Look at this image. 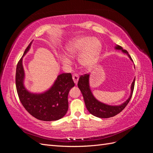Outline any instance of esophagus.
<instances>
[{"mask_svg":"<svg viewBox=\"0 0 153 153\" xmlns=\"http://www.w3.org/2000/svg\"><path fill=\"white\" fill-rule=\"evenodd\" d=\"M79 76L77 74H74L73 76V79L74 80V82L77 85L78 83V81H79Z\"/></svg>","mask_w":153,"mask_h":153,"instance_id":"obj_1","label":"esophagus"}]
</instances>
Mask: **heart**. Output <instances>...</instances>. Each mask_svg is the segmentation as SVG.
Here are the masks:
<instances>
[{"label":"heart","instance_id":"heart-1","mask_svg":"<svg viewBox=\"0 0 153 153\" xmlns=\"http://www.w3.org/2000/svg\"><path fill=\"white\" fill-rule=\"evenodd\" d=\"M101 49L100 43L94 37L80 36L74 37L68 43L67 53L71 57L79 58L81 66L90 70L97 63ZM61 61L65 65L71 63V59L66 55H62Z\"/></svg>","mask_w":153,"mask_h":153}]
</instances>
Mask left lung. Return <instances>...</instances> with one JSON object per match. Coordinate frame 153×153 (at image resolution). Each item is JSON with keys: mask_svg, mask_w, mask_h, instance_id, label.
Wrapping results in <instances>:
<instances>
[{"mask_svg": "<svg viewBox=\"0 0 153 153\" xmlns=\"http://www.w3.org/2000/svg\"><path fill=\"white\" fill-rule=\"evenodd\" d=\"M115 49H117V50H121V51L126 53L131 60L133 61L128 52L123 49L121 46L117 45L115 47ZM89 78L90 74H85V75L80 76L79 82H78V86H79V89L82 94L87 110H88L90 114H92L93 116L100 118H109L114 117L116 115L120 113L126 107V105L130 101L131 98L134 90V86H135V78L134 79L131 86V94L129 97L123 104L118 105H108L98 101L94 97V95L92 94V92H91V90H90L89 85Z\"/></svg>", "mask_w": 153, "mask_h": 153, "instance_id": "1", "label": "left lung"}]
</instances>
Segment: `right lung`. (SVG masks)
I'll return each instance as SVG.
<instances>
[{
    "mask_svg": "<svg viewBox=\"0 0 153 153\" xmlns=\"http://www.w3.org/2000/svg\"><path fill=\"white\" fill-rule=\"evenodd\" d=\"M32 42L25 50L18 61L16 73V86L18 97L24 108L36 119L51 121L60 120L68 110V94L74 86L71 73L58 75L51 88L42 93H32L24 86L25 73L22 60L29 51Z\"/></svg>",
    "mask_w": 153,
    "mask_h": 153,
    "instance_id": "1",
    "label": "right lung"
}]
</instances>
